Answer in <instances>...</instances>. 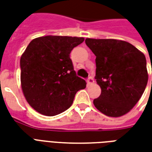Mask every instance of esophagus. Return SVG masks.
I'll return each mask as SVG.
<instances>
[{
  "label": "esophagus",
  "instance_id": "esophagus-1",
  "mask_svg": "<svg viewBox=\"0 0 152 152\" xmlns=\"http://www.w3.org/2000/svg\"><path fill=\"white\" fill-rule=\"evenodd\" d=\"M87 83H88V85H92V84H94V79H93V77H89L88 78V80H87Z\"/></svg>",
  "mask_w": 152,
  "mask_h": 152
}]
</instances>
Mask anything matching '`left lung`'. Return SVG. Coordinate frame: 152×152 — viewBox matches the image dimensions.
I'll return each mask as SVG.
<instances>
[{
	"instance_id": "left-lung-1",
	"label": "left lung",
	"mask_w": 152,
	"mask_h": 152,
	"mask_svg": "<svg viewBox=\"0 0 152 152\" xmlns=\"http://www.w3.org/2000/svg\"><path fill=\"white\" fill-rule=\"evenodd\" d=\"M86 44L95 54V79L102 90L94 100L95 107L107 116L126 114L146 89V57L124 40L87 38Z\"/></svg>"
}]
</instances>
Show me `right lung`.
I'll list each match as a JSON object with an SVG mask.
<instances>
[{
  "instance_id": "obj_1",
  "label": "right lung",
  "mask_w": 152,
  "mask_h": 152,
  "mask_svg": "<svg viewBox=\"0 0 152 152\" xmlns=\"http://www.w3.org/2000/svg\"><path fill=\"white\" fill-rule=\"evenodd\" d=\"M83 37L46 36L36 38L20 59L23 92L31 107L45 115H56L72 106L85 80L76 76L71 51Z\"/></svg>"
}]
</instances>
